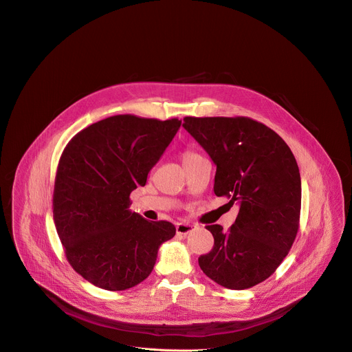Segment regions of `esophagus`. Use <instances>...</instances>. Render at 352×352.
Returning <instances> with one entry per match:
<instances>
[{
  "instance_id": "34e87169",
  "label": "esophagus",
  "mask_w": 352,
  "mask_h": 352,
  "mask_svg": "<svg viewBox=\"0 0 352 352\" xmlns=\"http://www.w3.org/2000/svg\"><path fill=\"white\" fill-rule=\"evenodd\" d=\"M192 230H193V226L189 223H178L177 225V234H179V236H186Z\"/></svg>"
}]
</instances>
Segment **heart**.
Returning <instances> with one entry per match:
<instances>
[{"label":"heart","instance_id":"heart-1","mask_svg":"<svg viewBox=\"0 0 352 352\" xmlns=\"http://www.w3.org/2000/svg\"><path fill=\"white\" fill-rule=\"evenodd\" d=\"M199 157H201V155H199L197 152H195L192 149H185L182 152V162H184V164H189V163H192L193 160H196Z\"/></svg>","mask_w":352,"mask_h":352}]
</instances>
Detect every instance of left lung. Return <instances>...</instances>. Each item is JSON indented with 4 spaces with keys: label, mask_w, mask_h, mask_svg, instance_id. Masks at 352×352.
Segmentation results:
<instances>
[{
    "label": "left lung",
    "mask_w": 352,
    "mask_h": 352,
    "mask_svg": "<svg viewBox=\"0 0 352 352\" xmlns=\"http://www.w3.org/2000/svg\"><path fill=\"white\" fill-rule=\"evenodd\" d=\"M217 164L214 192L239 204L223 232L208 225L212 250L199 258L203 273L229 289H248L269 278L288 255L300 221L302 181L287 142L245 116L184 118L182 124Z\"/></svg>",
    "instance_id": "left-lung-1"
}]
</instances>
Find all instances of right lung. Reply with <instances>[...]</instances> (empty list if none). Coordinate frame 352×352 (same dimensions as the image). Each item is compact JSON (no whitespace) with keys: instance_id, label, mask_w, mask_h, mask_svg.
I'll return each instance as SVG.
<instances>
[{"instance_id":"obj_1","label":"right lung","mask_w":352,"mask_h":352,"mask_svg":"<svg viewBox=\"0 0 352 352\" xmlns=\"http://www.w3.org/2000/svg\"><path fill=\"white\" fill-rule=\"evenodd\" d=\"M181 126L168 120L115 115L75 134L54 178L53 219L65 258L90 284L124 291L153 270L159 247L175 236L167 221L131 212L130 193Z\"/></svg>"}]
</instances>
